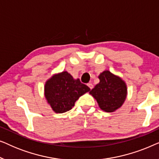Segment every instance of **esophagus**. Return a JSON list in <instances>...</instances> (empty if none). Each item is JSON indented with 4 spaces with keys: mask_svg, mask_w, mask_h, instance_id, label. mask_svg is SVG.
I'll use <instances>...</instances> for the list:
<instances>
[{
    "mask_svg": "<svg viewBox=\"0 0 159 159\" xmlns=\"http://www.w3.org/2000/svg\"><path fill=\"white\" fill-rule=\"evenodd\" d=\"M88 86L89 87V88H90V90H92V89L93 88V84L92 83H88Z\"/></svg>",
    "mask_w": 159,
    "mask_h": 159,
    "instance_id": "esophagus-1",
    "label": "esophagus"
}]
</instances>
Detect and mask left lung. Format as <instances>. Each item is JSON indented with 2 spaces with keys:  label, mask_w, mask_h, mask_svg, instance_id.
I'll return each mask as SVG.
<instances>
[{
  "label": "left lung",
  "mask_w": 159,
  "mask_h": 159,
  "mask_svg": "<svg viewBox=\"0 0 159 159\" xmlns=\"http://www.w3.org/2000/svg\"><path fill=\"white\" fill-rule=\"evenodd\" d=\"M100 82L90 94L96 100L100 108L106 112H114L121 108L127 95L126 82L120 77L105 70L98 76Z\"/></svg>",
  "instance_id": "left-lung-1"
}]
</instances>
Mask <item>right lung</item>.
<instances>
[{
	"label": "right lung",
	"mask_w": 159,
	"mask_h": 159,
	"mask_svg": "<svg viewBox=\"0 0 159 159\" xmlns=\"http://www.w3.org/2000/svg\"><path fill=\"white\" fill-rule=\"evenodd\" d=\"M90 89L81 83L80 79H74L66 71L54 74L45 82L44 95L47 103L55 113L66 112L72 108L80 96Z\"/></svg>",
	"instance_id": "obj_1"
}]
</instances>
